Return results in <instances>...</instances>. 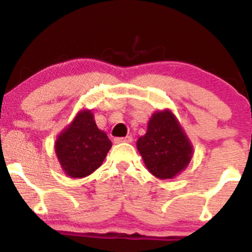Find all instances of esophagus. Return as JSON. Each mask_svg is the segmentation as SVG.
Here are the masks:
<instances>
[{
  "instance_id": "1",
  "label": "esophagus",
  "mask_w": 252,
  "mask_h": 252,
  "mask_svg": "<svg viewBox=\"0 0 252 252\" xmlns=\"http://www.w3.org/2000/svg\"><path fill=\"white\" fill-rule=\"evenodd\" d=\"M133 141V138L131 136H124V138H116L114 139V142L116 144H121V142H131Z\"/></svg>"
}]
</instances>
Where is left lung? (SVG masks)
<instances>
[{
  "label": "left lung",
  "mask_w": 252,
  "mask_h": 252,
  "mask_svg": "<svg viewBox=\"0 0 252 252\" xmlns=\"http://www.w3.org/2000/svg\"><path fill=\"white\" fill-rule=\"evenodd\" d=\"M136 145L149 171L159 179L175 177L191 159V145L169 111L151 117L146 134Z\"/></svg>",
  "instance_id": "1"
}]
</instances>
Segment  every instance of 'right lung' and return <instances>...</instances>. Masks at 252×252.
<instances>
[{
	"instance_id": "right-lung-1",
	"label": "right lung",
	"mask_w": 252,
	"mask_h": 252,
	"mask_svg": "<svg viewBox=\"0 0 252 252\" xmlns=\"http://www.w3.org/2000/svg\"><path fill=\"white\" fill-rule=\"evenodd\" d=\"M112 142L96 126L90 111L80 112L58 136L56 155L64 172L72 178H84L102 164Z\"/></svg>"
}]
</instances>
